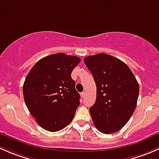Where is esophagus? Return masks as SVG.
<instances>
[{
    "label": "esophagus",
    "instance_id": "1",
    "mask_svg": "<svg viewBox=\"0 0 159 159\" xmlns=\"http://www.w3.org/2000/svg\"><path fill=\"white\" fill-rule=\"evenodd\" d=\"M85 94H86L85 91H83V92H81V97H82V98H84V97H85Z\"/></svg>",
    "mask_w": 159,
    "mask_h": 159
}]
</instances>
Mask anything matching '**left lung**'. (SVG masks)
Wrapping results in <instances>:
<instances>
[{"instance_id":"obj_1","label":"left lung","mask_w":159,"mask_h":159,"mask_svg":"<svg viewBox=\"0 0 159 159\" xmlns=\"http://www.w3.org/2000/svg\"><path fill=\"white\" fill-rule=\"evenodd\" d=\"M84 62L97 87L95 103L89 110L94 126L104 134L116 132L134 113L139 83L125 63L109 54L89 56Z\"/></svg>"}]
</instances>
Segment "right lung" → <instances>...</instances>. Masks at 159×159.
I'll return each instance as SVG.
<instances>
[{
  "instance_id": "right-lung-1",
  "label": "right lung",
  "mask_w": 159,
  "mask_h": 159,
  "mask_svg": "<svg viewBox=\"0 0 159 159\" xmlns=\"http://www.w3.org/2000/svg\"><path fill=\"white\" fill-rule=\"evenodd\" d=\"M80 61L76 56L51 54L38 61L27 75L24 99L42 129L60 131L73 119L80 105V95L70 74Z\"/></svg>"
}]
</instances>
